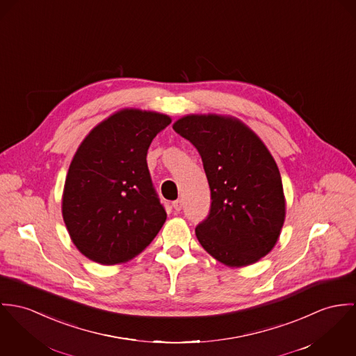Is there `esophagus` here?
<instances>
[{"label":"esophagus","instance_id":"1","mask_svg":"<svg viewBox=\"0 0 356 356\" xmlns=\"http://www.w3.org/2000/svg\"><path fill=\"white\" fill-rule=\"evenodd\" d=\"M172 207L176 210V211H180L183 209V200L181 199H177L175 202H172Z\"/></svg>","mask_w":356,"mask_h":356}]
</instances>
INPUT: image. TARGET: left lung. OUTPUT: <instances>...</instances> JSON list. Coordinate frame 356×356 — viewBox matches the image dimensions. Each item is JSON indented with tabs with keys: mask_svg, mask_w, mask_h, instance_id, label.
<instances>
[{
	"mask_svg": "<svg viewBox=\"0 0 356 356\" xmlns=\"http://www.w3.org/2000/svg\"><path fill=\"white\" fill-rule=\"evenodd\" d=\"M173 129L200 156L211 206L195 228L202 247L228 266H247L265 257L278 240L285 199L276 161L240 120L188 115Z\"/></svg>",
	"mask_w": 356,
	"mask_h": 356,
	"instance_id": "obj_1",
	"label": "left lung"
}]
</instances>
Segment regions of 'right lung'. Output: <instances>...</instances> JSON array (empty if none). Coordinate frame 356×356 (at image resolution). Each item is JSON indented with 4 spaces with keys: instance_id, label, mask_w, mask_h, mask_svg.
I'll return each mask as SVG.
<instances>
[{
    "instance_id": "add662e5",
    "label": "right lung",
    "mask_w": 356,
    "mask_h": 356,
    "mask_svg": "<svg viewBox=\"0 0 356 356\" xmlns=\"http://www.w3.org/2000/svg\"><path fill=\"white\" fill-rule=\"evenodd\" d=\"M172 120L122 109L84 138L63 194V218L74 244L102 265L127 262L157 236L166 220L147 168V150Z\"/></svg>"
}]
</instances>
